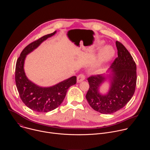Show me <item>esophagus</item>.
<instances>
[{
	"instance_id": "1",
	"label": "esophagus",
	"mask_w": 150,
	"mask_h": 150,
	"mask_svg": "<svg viewBox=\"0 0 150 150\" xmlns=\"http://www.w3.org/2000/svg\"><path fill=\"white\" fill-rule=\"evenodd\" d=\"M85 76L83 74H81L77 76V82H82L85 79Z\"/></svg>"
}]
</instances>
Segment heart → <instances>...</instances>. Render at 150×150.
Listing matches in <instances>:
<instances>
[{
    "mask_svg": "<svg viewBox=\"0 0 150 150\" xmlns=\"http://www.w3.org/2000/svg\"><path fill=\"white\" fill-rule=\"evenodd\" d=\"M115 55V50L111 46H106L100 52L97 61V65L101 66L110 60Z\"/></svg>",
    "mask_w": 150,
    "mask_h": 150,
    "instance_id": "obj_1",
    "label": "heart"
}]
</instances>
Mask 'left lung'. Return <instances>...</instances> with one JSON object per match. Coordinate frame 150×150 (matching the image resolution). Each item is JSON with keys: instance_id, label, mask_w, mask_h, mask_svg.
I'll return each mask as SVG.
<instances>
[{"instance_id": "8db88e82", "label": "left lung", "mask_w": 150, "mask_h": 150, "mask_svg": "<svg viewBox=\"0 0 150 150\" xmlns=\"http://www.w3.org/2000/svg\"><path fill=\"white\" fill-rule=\"evenodd\" d=\"M118 56L112 63L113 74L111 87L106 95L98 92L100 85L105 80L102 75H91L87 78L90 88L86 98L91 108L103 114H112L129 101L134 94L137 85L136 63L126 48L116 41Z\"/></svg>"}]
</instances>
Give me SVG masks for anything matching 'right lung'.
<instances>
[{
  "instance_id": "obj_1",
  "label": "right lung",
  "mask_w": 150,
  "mask_h": 150,
  "mask_svg": "<svg viewBox=\"0 0 150 150\" xmlns=\"http://www.w3.org/2000/svg\"><path fill=\"white\" fill-rule=\"evenodd\" d=\"M56 32L42 36L27 46L16 63L15 78L19 97L28 108L37 112L46 113L56 109L65 98L68 89L76 83V77L74 76L53 87L42 88L29 81L25 75L24 63L26 55Z\"/></svg>"
}]
</instances>
